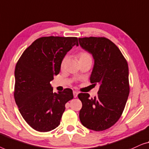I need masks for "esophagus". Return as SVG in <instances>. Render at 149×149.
<instances>
[{"label": "esophagus", "instance_id": "1", "mask_svg": "<svg viewBox=\"0 0 149 149\" xmlns=\"http://www.w3.org/2000/svg\"><path fill=\"white\" fill-rule=\"evenodd\" d=\"M73 94H74V98H76L77 96V95H78V92H77V91H74V92H73Z\"/></svg>", "mask_w": 149, "mask_h": 149}]
</instances>
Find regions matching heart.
<instances>
[{
  "label": "heart",
  "mask_w": 149,
  "mask_h": 149,
  "mask_svg": "<svg viewBox=\"0 0 149 149\" xmlns=\"http://www.w3.org/2000/svg\"><path fill=\"white\" fill-rule=\"evenodd\" d=\"M78 58H79V60H80V59H83V58H91V54H90L89 53H88L87 52L81 51V52H79L78 54ZM66 63H67V57L66 56H65V57L62 59L61 62V64H60V68L61 70H63V69L65 68V65H66Z\"/></svg>",
  "instance_id": "heart-1"
}]
</instances>
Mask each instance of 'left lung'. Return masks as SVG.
Here are the masks:
<instances>
[{"mask_svg": "<svg viewBox=\"0 0 149 149\" xmlns=\"http://www.w3.org/2000/svg\"><path fill=\"white\" fill-rule=\"evenodd\" d=\"M79 43L95 60L91 82L100 85L97 96L78 95L82 103L79 119L92 130H105L119 120L126 104L130 93L127 63L118 47L106 38H81Z\"/></svg>", "mask_w": 149, "mask_h": 149, "instance_id": "1", "label": "left lung"}]
</instances>
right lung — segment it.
I'll return each mask as SVG.
<instances>
[{
	"label": "right lung",
	"mask_w": 149,
	"mask_h": 149,
	"mask_svg": "<svg viewBox=\"0 0 149 149\" xmlns=\"http://www.w3.org/2000/svg\"><path fill=\"white\" fill-rule=\"evenodd\" d=\"M76 37H42L36 40L18 60L15 70L14 98L21 115L35 130L47 132L60 124L65 104L74 98L65 88L53 93L50 81L60 72L63 58Z\"/></svg>",
	"instance_id": "obj_1"
}]
</instances>
